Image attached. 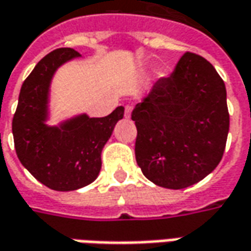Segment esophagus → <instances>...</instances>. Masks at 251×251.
<instances>
[{
  "mask_svg": "<svg viewBox=\"0 0 251 251\" xmlns=\"http://www.w3.org/2000/svg\"><path fill=\"white\" fill-rule=\"evenodd\" d=\"M131 110H133V108H131L130 106H126V107H125V117H126V118H130Z\"/></svg>",
  "mask_w": 251,
  "mask_h": 251,
  "instance_id": "esophagus-1",
  "label": "esophagus"
}]
</instances>
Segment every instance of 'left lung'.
Wrapping results in <instances>:
<instances>
[{"label": "left lung", "mask_w": 251, "mask_h": 251, "mask_svg": "<svg viewBox=\"0 0 251 251\" xmlns=\"http://www.w3.org/2000/svg\"><path fill=\"white\" fill-rule=\"evenodd\" d=\"M136 160L157 186L185 189L222 160L228 136L227 92L206 59L186 52L174 73L153 84L131 113Z\"/></svg>", "instance_id": "left-lung-1"}]
</instances>
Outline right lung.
I'll use <instances>...</instances> for the list:
<instances>
[{
    "instance_id": "1",
    "label": "right lung",
    "mask_w": 251,
    "mask_h": 251,
    "mask_svg": "<svg viewBox=\"0 0 251 251\" xmlns=\"http://www.w3.org/2000/svg\"><path fill=\"white\" fill-rule=\"evenodd\" d=\"M76 58L81 54L64 47L40 59L23 83L12 122L19 160L40 183L57 192L81 189L98 178L103 147L125 113L120 106L107 117L81 113L49 125L52 77Z\"/></svg>"
}]
</instances>
